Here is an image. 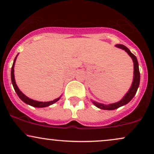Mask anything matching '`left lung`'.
I'll use <instances>...</instances> for the list:
<instances>
[{
  "mask_svg": "<svg viewBox=\"0 0 154 154\" xmlns=\"http://www.w3.org/2000/svg\"><path fill=\"white\" fill-rule=\"evenodd\" d=\"M116 46L119 48L125 50L129 54V56L132 58V60H133L134 79H133V82H132V85L131 88H130V91H128V93L125 95V96L120 101L115 103L109 104V105H105V104H101L99 103H97V102H93V103H94L97 107L99 108V109H103V110H114V109H118V108H119L120 106H122L125 105V104L128 103L132 99V98L135 96L140 84V71H139V67H138V62H137V58H136V56L130 52V51L129 50L128 48L125 46V45H122V44H118V45H116Z\"/></svg>",
  "mask_w": 154,
  "mask_h": 154,
  "instance_id": "left-lung-1",
  "label": "left lung"
}]
</instances>
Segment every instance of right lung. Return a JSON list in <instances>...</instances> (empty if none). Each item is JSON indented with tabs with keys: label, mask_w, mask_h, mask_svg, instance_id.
<instances>
[{
	"label": "right lung",
	"mask_w": 154,
	"mask_h": 154,
	"mask_svg": "<svg viewBox=\"0 0 154 154\" xmlns=\"http://www.w3.org/2000/svg\"><path fill=\"white\" fill-rule=\"evenodd\" d=\"M17 56H18V55H17ZM17 56H16L14 61L13 65H12L11 72V82H12V85H13V87H14V88L16 93H17V94L18 95V96L19 97V98H20V99L22 100V101H24L25 103L29 104V105L32 106L38 107V108H43V107L48 106L52 105V104H54V103H56V101H58V100H59L60 98H56V99L52 100V101H48V102L37 101V100H32V99H30V98H28V97H26V95H24L22 93V92L19 91V89L18 88V87H17V84H16L15 79H14V67L15 61H16V59H17Z\"/></svg>",
	"instance_id": "1"
}]
</instances>
